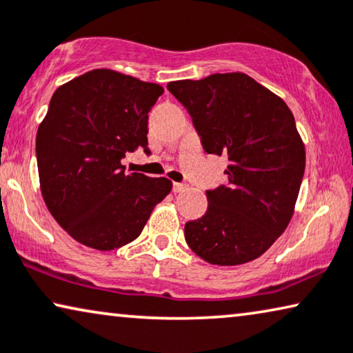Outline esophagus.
<instances>
[{
  "label": "esophagus",
  "instance_id": "34e87169",
  "mask_svg": "<svg viewBox=\"0 0 353 353\" xmlns=\"http://www.w3.org/2000/svg\"><path fill=\"white\" fill-rule=\"evenodd\" d=\"M186 189V185H183V183H173V192H183Z\"/></svg>",
  "mask_w": 353,
  "mask_h": 353
}]
</instances>
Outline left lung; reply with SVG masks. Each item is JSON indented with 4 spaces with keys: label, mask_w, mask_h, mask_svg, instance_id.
I'll use <instances>...</instances> for the list:
<instances>
[{
    "label": "left lung",
    "mask_w": 353,
    "mask_h": 353,
    "mask_svg": "<svg viewBox=\"0 0 353 353\" xmlns=\"http://www.w3.org/2000/svg\"><path fill=\"white\" fill-rule=\"evenodd\" d=\"M203 151L229 159L228 185L207 191L185 239L210 264L253 261L287 229L305 168L304 143L287 103L243 73L173 81Z\"/></svg>",
    "instance_id": "8db88e82"
}]
</instances>
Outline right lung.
Returning a JSON list of instances; mask_svg holds the SVG:
<instances>
[{
  "label": "right lung",
  "instance_id": "add662e5",
  "mask_svg": "<svg viewBox=\"0 0 353 353\" xmlns=\"http://www.w3.org/2000/svg\"><path fill=\"white\" fill-rule=\"evenodd\" d=\"M164 94L111 70H92L54 92L37 134L41 192L60 226L85 247L132 242L172 191L167 178L127 173L122 159L148 148V113Z\"/></svg>",
  "mask_w": 353,
  "mask_h": 353
}]
</instances>
